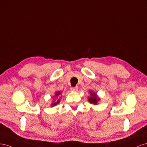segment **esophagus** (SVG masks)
<instances>
[{
    "mask_svg": "<svg viewBox=\"0 0 147 147\" xmlns=\"http://www.w3.org/2000/svg\"><path fill=\"white\" fill-rule=\"evenodd\" d=\"M71 91H73V92H77L78 91V86H76V87H71Z\"/></svg>",
    "mask_w": 147,
    "mask_h": 147,
    "instance_id": "1",
    "label": "esophagus"
}]
</instances>
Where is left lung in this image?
Here are the masks:
<instances>
[{
    "instance_id": "1",
    "label": "left lung",
    "mask_w": 147,
    "mask_h": 147,
    "mask_svg": "<svg viewBox=\"0 0 147 147\" xmlns=\"http://www.w3.org/2000/svg\"><path fill=\"white\" fill-rule=\"evenodd\" d=\"M90 97L88 98V100L90 103H92L94 105H97L98 102L100 100V98L97 97V94L96 93H94V92L90 91Z\"/></svg>"
}]
</instances>
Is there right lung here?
<instances>
[{
	"mask_svg": "<svg viewBox=\"0 0 147 147\" xmlns=\"http://www.w3.org/2000/svg\"><path fill=\"white\" fill-rule=\"evenodd\" d=\"M61 94V92H60V91H58V92H57L56 93H55V96L56 97H58V95H60ZM60 103V99H58V100H57L56 102H53L52 104V107H54V106H55V105H57V104H58Z\"/></svg>",
	"mask_w": 147,
	"mask_h": 147,
	"instance_id": "obj_1",
	"label": "right lung"
}]
</instances>
